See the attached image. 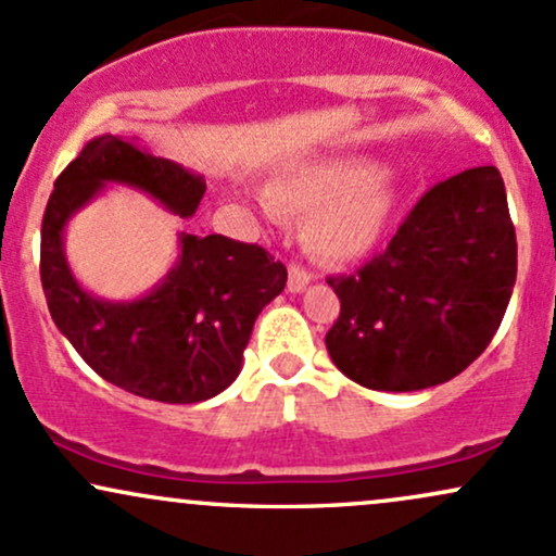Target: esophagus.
<instances>
[{
  "mask_svg": "<svg viewBox=\"0 0 556 556\" xmlns=\"http://www.w3.org/2000/svg\"><path fill=\"white\" fill-rule=\"evenodd\" d=\"M314 274L300 269V266H290V279H287V290L290 292H303L311 285Z\"/></svg>",
  "mask_w": 556,
  "mask_h": 556,
  "instance_id": "obj_1",
  "label": "esophagus"
}]
</instances>
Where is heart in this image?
Returning a JSON list of instances; mask_svg holds the SVG:
<instances>
[{
    "label": "heart",
    "mask_w": 556,
    "mask_h": 556,
    "mask_svg": "<svg viewBox=\"0 0 556 556\" xmlns=\"http://www.w3.org/2000/svg\"><path fill=\"white\" fill-rule=\"evenodd\" d=\"M258 206L269 219L308 214L311 251L321 261H353L384 235L397 206V185L371 159H321L271 175Z\"/></svg>",
    "instance_id": "b5f03b06"
}]
</instances>
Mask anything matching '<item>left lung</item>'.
<instances>
[{
  "label": "left lung",
  "mask_w": 556,
  "mask_h": 556,
  "mask_svg": "<svg viewBox=\"0 0 556 556\" xmlns=\"http://www.w3.org/2000/svg\"><path fill=\"white\" fill-rule=\"evenodd\" d=\"M515 277L500 169H465L420 198L381 256L327 279L342 303L327 331L329 358L379 392L444 384L486 350Z\"/></svg>",
  "instance_id": "left-lung-1"
}]
</instances>
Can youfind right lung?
<instances>
[{
    "mask_svg": "<svg viewBox=\"0 0 556 556\" xmlns=\"http://www.w3.org/2000/svg\"><path fill=\"white\" fill-rule=\"evenodd\" d=\"M106 185H127L172 214H195L206 180L136 138L88 140L56 177L41 225V285L56 329L110 384L146 400L190 405L238 379L253 324L287 285L264 248L225 235H177V261L146 295L88 292L65 256L67 222Z\"/></svg>",
    "mask_w": 556,
    "mask_h": 556,
    "instance_id": "1",
    "label": "right lung"
}]
</instances>
